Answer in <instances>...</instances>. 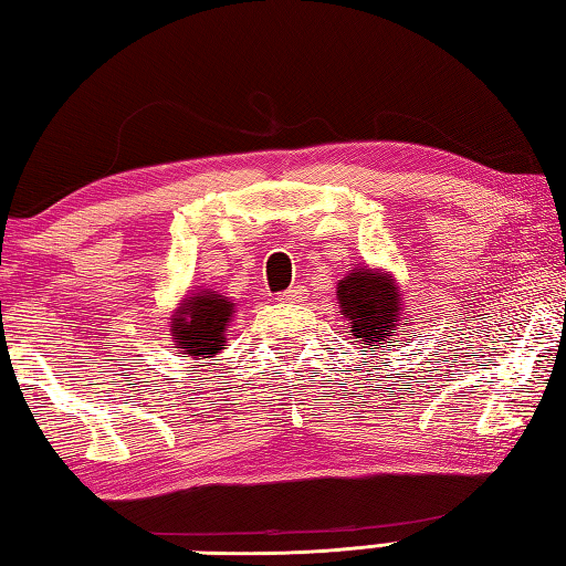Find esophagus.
Returning a JSON list of instances; mask_svg holds the SVG:
<instances>
[{
	"instance_id": "34e87169",
	"label": "esophagus",
	"mask_w": 566,
	"mask_h": 566,
	"mask_svg": "<svg viewBox=\"0 0 566 566\" xmlns=\"http://www.w3.org/2000/svg\"><path fill=\"white\" fill-rule=\"evenodd\" d=\"M282 302H302L304 300V290H300V286H290V290L280 294Z\"/></svg>"
}]
</instances>
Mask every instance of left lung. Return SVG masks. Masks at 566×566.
I'll return each mask as SVG.
<instances>
[{"label": "left lung", "instance_id": "8db88e82", "mask_svg": "<svg viewBox=\"0 0 566 566\" xmlns=\"http://www.w3.org/2000/svg\"><path fill=\"white\" fill-rule=\"evenodd\" d=\"M338 304L354 338L390 352L394 336L403 322V310L396 284L388 276L374 274L371 270H354L338 282Z\"/></svg>", "mask_w": 566, "mask_h": 566}]
</instances>
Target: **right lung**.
<instances>
[{"instance_id":"obj_1","label":"right lung","mask_w":566,"mask_h":566,"mask_svg":"<svg viewBox=\"0 0 566 566\" xmlns=\"http://www.w3.org/2000/svg\"><path fill=\"white\" fill-rule=\"evenodd\" d=\"M232 304L228 296L205 292L190 296L178 316L172 318V338L182 354L198 358H210L224 346V328L230 324Z\"/></svg>"}]
</instances>
